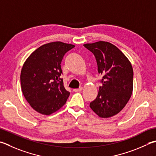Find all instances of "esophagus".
I'll return each mask as SVG.
<instances>
[{"label":"esophagus","mask_w":156,"mask_h":156,"mask_svg":"<svg viewBox=\"0 0 156 156\" xmlns=\"http://www.w3.org/2000/svg\"><path fill=\"white\" fill-rule=\"evenodd\" d=\"M82 90H83V87H80L79 89H74L73 90V92H80Z\"/></svg>","instance_id":"obj_1"}]
</instances>
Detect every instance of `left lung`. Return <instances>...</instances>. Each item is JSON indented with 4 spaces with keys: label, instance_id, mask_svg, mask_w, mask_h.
I'll return each mask as SVG.
<instances>
[{
    "label": "left lung",
    "instance_id": "8db88e82",
    "mask_svg": "<svg viewBox=\"0 0 156 156\" xmlns=\"http://www.w3.org/2000/svg\"><path fill=\"white\" fill-rule=\"evenodd\" d=\"M84 46L94 55L98 73L103 75L98 95L90 108L101 118L118 114L131 98L133 69L126 55L115 45L100 41Z\"/></svg>",
    "mask_w": 156,
    "mask_h": 156
}]
</instances>
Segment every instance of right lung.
<instances>
[{"label": "right lung", "instance_id": "add662e5", "mask_svg": "<svg viewBox=\"0 0 156 156\" xmlns=\"http://www.w3.org/2000/svg\"><path fill=\"white\" fill-rule=\"evenodd\" d=\"M74 45L55 41L39 47L27 58L21 70L22 91L30 106L50 115L66 103L69 92L61 78V61Z\"/></svg>", "mask_w": 156, "mask_h": 156}]
</instances>
